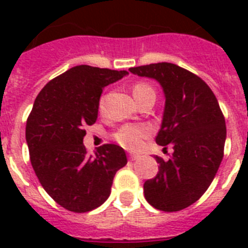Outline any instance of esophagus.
I'll list each match as a JSON object with an SVG mask.
<instances>
[{
	"instance_id": "1",
	"label": "esophagus",
	"mask_w": 248,
	"mask_h": 248,
	"mask_svg": "<svg viewBox=\"0 0 248 248\" xmlns=\"http://www.w3.org/2000/svg\"><path fill=\"white\" fill-rule=\"evenodd\" d=\"M139 158V155H128V159L130 161H136V159Z\"/></svg>"
}]
</instances>
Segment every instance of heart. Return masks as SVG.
<instances>
[{
	"mask_svg": "<svg viewBox=\"0 0 248 248\" xmlns=\"http://www.w3.org/2000/svg\"><path fill=\"white\" fill-rule=\"evenodd\" d=\"M132 93L136 100L145 96L148 93H155L152 86L145 82H138L132 87ZM151 134V130L147 126L139 124H124L113 134V139L120 144L121 147L128 151H136L141 147L143 140Z\"/></svg>",
	"mask_w": 248,
	"mask_h": 248,
	"instance_id": "obj_1",
	"label": "heart"
}]
</instances>
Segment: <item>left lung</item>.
<instances>
[{"label": "left lung", "instance_id": "1", "mask_svg": "<svg viewBox=\"0 0 248 248\" xmlns=\"http://www.w3.org/2000/svg\"><path fill=\"white\" fill-rule=\"evenodd\" d=\"M128 71L162 86L165 112L155 143L173 149L169 161L155 157L158 173L144 183L145 200L161 211L184 210L203 196L219 170L227 138L223 112L207 83L176 64H149Z\"/></svg>", "mask_w": 248, "mask_h": 248}]
</instances>
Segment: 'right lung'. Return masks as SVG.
<instances>
[{"instance_id":"obj_1","label":"right lung","mask_w":248,"mask_h":248,"mask_svg":"<svg viewBox=\"0 0 248 248\" xmlns=\"http://www.w3.org/2000/svg\"><path fill=\"white\" fill-rule=\"evenodd\" d=\"M126 75L77 65L46 83L34 100L25 127L31 163L48 196L68 211L82 214L104 203L113 177L127 163L116 144H104L95 155L83 145L85 127L96 122L103 89Z\"/></svg>"}]
</instances>
